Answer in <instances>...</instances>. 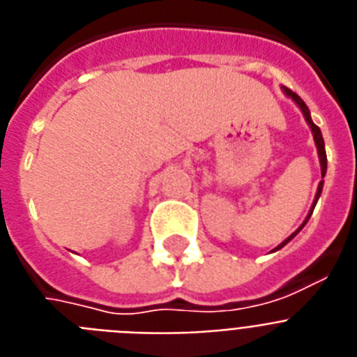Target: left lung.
Here are the masks:
<instances>
[{"label":"left lung","instance_id":"8db88e82","mask_svg":"<svg viewBox=\"0 0 357 357\" xmlns=\"http://www.w3.org/2000/svg\"><path fill=\"white\" fill-rule=\"evenodd\" d=\"M283 92H285V94L289 96V98H292V100H294L296 103H298V107H299V109H301V112H303L305 119H307V123H308V125H310V128H312V134H314V142H316V146H317V154H319V163H321V178H325V174H326V152H325V142H323L321 130H319V127H317L316 123L312 121V118H310V110H308V107H307V105H305V101L301 100V98H299V96L296 94V92H292V91H290V89H287V86H283ZM321 190H323V179H321V183H319V187H317L316 199H314V205H312V208H310V214L307 215V220L303 221V225H301V227H299V229L296 230L294 234H292V236H289V238H287L285 241H283V243H281V245H278V247H275L274 250H280L281 247H285V245L289 243L290 239L294 238V236L298 234L299 230L303 229L305 225H307L308 218H310V215H312V212H314V206H316L317 199H319V196H321Z\"/></svg>","mask_w":357,"mask_h":357}]
</instances>
